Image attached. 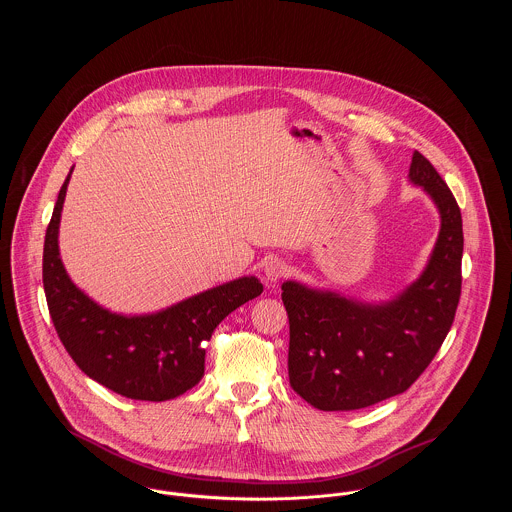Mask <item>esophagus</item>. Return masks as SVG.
Segmentation results:
<instances>
[{"label":"esophagus","mask_w":512,"mask_h":512,"mask_svg":"<svg viewBox=\"0 0 512 512\" xmlns=\"http://www.w3.org/2000/svg\"><path fill=\"white\" fill-rule=\"evenodd\" d=\"M286 274H288V264L282 258H270L264 264V278L270 286L278 284Z\"/></svg>","instance_id":"esophagus-1"}]
</instances>
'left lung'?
I'll use <instances>...</instances> for the list:
<instances>
[{
	"label": "left lung",
	"instance_id": "obj_1",
	"mask_svg": "<svg viewBox=\"0 0 512 512\" xmlns=\"http://www.w3.org/2000/svg\"><path fill=\"white\" fill-rule=\"evenodd\" d=\"M410 181L428 191L441 215L434 254L418 282L382 305L295 282L282 286L290 384L323 412L361 410L402 394L434 361L451 329L461 295V211L420 151H414Z\"/></svg>",
	"mask_w": 512,
	"mask_h": 512
}]
</instances>
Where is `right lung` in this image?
Here are the masks:
<instances>
[{
    "mask_svg": "<svg viewBox=\"0 0 512 512\" xmlns=\"http://www.w3.org/2000/svg\"><path fill=\"white\" fill-rule=\"evenodd\" d=\"M69 177L43 248V288L61 343L86 376L126 398L163 402L187 392L205 374V345L215 327L260 295L262 284L240 278L142 317L102 309L74 286L59 258L57 236Z\"/></svg>",
    "mask_w": 512,
    "mask_h": 512,
    "instance_id": "obj_1",
    "label": "right lung"
}]
</instances>
